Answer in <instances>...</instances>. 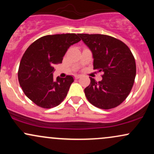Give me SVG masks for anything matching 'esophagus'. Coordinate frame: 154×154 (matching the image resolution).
<instances>
[{"label":"esophagus","mask_w":154,"mask_h":154,"mask_svg":"<svg viewBox=\"0 0 154 154\" xmlns=\"http://www.w3.org/2000/svg\"><path fill=\"white\" fill-rule=\"evenodd\" d=\"M80 77H81V75H77L75 76V79H79V78H80Z\"/></svg>","instance_id":"obj_1"}]
</instances>
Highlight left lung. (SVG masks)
<instances>
[{
    "label": "left lung",
    "instance_id": "left-lung-1",
    "mask_svg": "<svg viewBox=\"0 0 154 154\" xmlns=\"http://www.w3.org/2000/svg\"><path fill=\"white\" fill-rule=\"evenodd\" d=\"M91 51L93 69L103 72L101 81L90 77L85 94L91 104L102 109L116 107L130 94L136 75L135 58L121 40L109 35L79 34Z\"/></svg>",
    "mask_w": 154,
    "mask_h": 154
}]
</instances>
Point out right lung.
I'll return each instance as SVG.
<instances>
[{
  "mask_svg": "<svg viewBox=\"0 0 154 154\" xmlns=\"http://www.w3.org/2000/svg\"><path fill=\"white\" fill-rule=\"evenodd\" d=\"M79 41L75 33L46 35L26 50L19 64V82L26 96L38 106H57L66 96L74 78L68 75L54 80V65L62 62L69 48Z\"/></svg>",
  "mask_w": 154,
  "mask_h": 154,
  "instance_id": "obj_1",
  "label": "right lung"
}]
</instances>
